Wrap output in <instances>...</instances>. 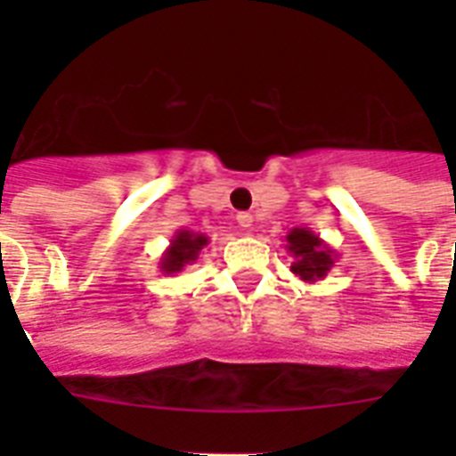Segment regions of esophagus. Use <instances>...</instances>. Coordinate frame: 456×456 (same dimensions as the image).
<instances>
[{"instance_id": "esophagus-1", "label": "esophagus", "mask_w": 456, "mask_h": 456, "mask_svg": "<svg viewBox=\"0 0 456 456\" xmlns=\"http://www.w3.org/2000/svg\"><path fill=\"white\" fill-rule=\"evenodd\" d=\"M236 222H239V227H241V229H250V227H253V215L239 213V215H236Z\"/></svg>"}]
</instances>
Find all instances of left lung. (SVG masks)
Masks as SVG:
<instances>
[{
  "mask_svg": "<svg viewBox=\"0 0 456 456\" xmlns=\"http://www.w3.org/2000/svg\"><path fill=\"white\" fill-rule=\"evenodd\" d=\"M284 248L293 256L291 272L303 279L305 284H314L324 279L338 257L324 239H319V234L307 227H293L286 234Z\"/></svg>",
  "mask_w": 456,
  "mask_h": 456,
  "instance_id": "obj_1",
  "label": "left lung"
}]
</instances>
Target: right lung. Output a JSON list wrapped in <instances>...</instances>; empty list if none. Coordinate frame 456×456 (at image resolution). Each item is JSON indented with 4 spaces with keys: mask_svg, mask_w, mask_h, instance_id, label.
<instances>
[{
    "mask_svg": "<svg viewBox=\"0 0 456 456\" xmlns=\"http://www.w3.org/2000/svg\"><path fill=\"white\" fill-rule=\"evenodd\" d=\"M208 236L191 232V229H177L170 239V246L160 256L158 270L163 274H179L186 265H193L199 260L200 250L208 246Z\"/></svg>",
    "mask_w": 456,
    "mask_h": 456,
    "instance_id": "obj_1",
    "label": "right lung"
}]
</instances>
